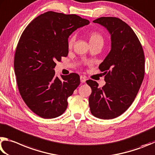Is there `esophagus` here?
I'll return each instance as SVG.
<instances>
[{
	"instance_id": "34e87169",
	"label": "esophagus",
	"mask_w": 155,
	"mask_h": 155,
	"mask_svg": "<svg viewBox=\"0 0 155 155\" xmlns=\"http://www.w3.org/2000/svg\"><path fill=\"white\" fill-rule=\"evenodd\" d=\"M80 81L82 83H85L86 81V78L84 76H80Z\"/></svg>"
}]
</instances>
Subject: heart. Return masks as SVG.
<instances>
[{
    "instance_id": "obj_1",
    "label": "heart",
    "mask_w": 155,
    "mask_h": 155,
    "mask_svg": "<svg viewBox=\"0 0 155 155\" xmlns=\"http://www.w3.org/2000/svg\"><path fill=\"white\" fill-rule=\"evenodd\" d=\"M88 38H89V42H90L91 45H94V44L104 45V37H103L102 35L100 33H99L98 32H95V31L91 32L88 35ZM75 41V35H73L71 36H70L67 41L68 48H71L73 47V44H74Z\"/></svg>"
}]
</instances>
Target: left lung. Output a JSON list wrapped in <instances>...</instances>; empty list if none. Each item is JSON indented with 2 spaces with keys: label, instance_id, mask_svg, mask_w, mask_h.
<instances>
[{
  "label": "left lung",
  "instance_id": "1",
  "mask_svg": "<svg viewBox=\"0 0 155 155\" xmlns=\"http://www.w3.org/2000/svg\"><path fill=\"white\" fill-rule=\"evenodd\" d=\"M93 22L107 29L112 47L99 67L105 84L99 88L95 81H86L92 89L89 106L94 116L108 120L121 115L134 102L144 77L145 57L137 35L120 19L101 17Z\"/></svg>",
  "mask_w": 155,
  "mask_h": 155
}]
</instances>
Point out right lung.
<instances>
[{
  "label": "right lung",
  "mask_w": 155,
  "mask_h": 155,
  "mask_svg": "<svg viewBox=\"0 0 155 155\" xmlns=\"http://www.w3.org/2000/svg\"><path fill=\"white\" fill-rule=\"evenodd\" d=\"M89 23L75 14L48 12L35 18L21 34L14 57L16 82L24 101L40 117L62 114L68 97L80 85L77 73L61 75L60 80L54 68L68 55L69 35Z\"/></svg>",
  "instance_id": "1"
}]
</instances>
